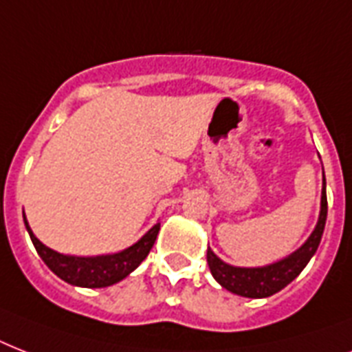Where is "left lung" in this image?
Segmentation results:
<instances>
[{"label": "left lung", "mask_w": 352, "mask_h": 352, "mask_svg": "<svg viewBox=\"0 0 352 352\" xmlns=\"http://www.w3.org/2000/svg\"><path fill=\"white\" fill-rule=\"evenodd\" d=\"M325 221H327V193H325V175H323L322 210H320L318 225L311 237L298 250L292 252L281 261L267 265V267L243 268L232 267L228 263L221 261L208 246L206 261H208L210 272L221 287H225L234 294L243 296V298H268L285 289L292 279L298 278L301 270L307 267V263L311 261V257L316 254L320 241H322Z\"/></svg>", "instance_id": "obj_1"}]
</instances>
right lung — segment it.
Returning <instances> with one entry per match:
<instances>
[{"label": "right lung", "mask_w": 352, "mask_h": 352, "mask_svg": "<svg viewBox=\"0 0 352 352\" xmlns=\"http://www.w3.org/2000/svg\"><path fill=\"white\" fill-rule=\"evenodd\" d=\"M27 232H29L32 245L36 252L40 254L47 267L56 274L58 278L74 285V287H85V289H102L109 287L129 276L140 263L148 257L149 250L153 248V243L157 239V234L160 230V223L151 228L146 235L133 246L118 254H109V256H96V257H76V256H63L60 252H54L52 248L41 243L32 230L29 223L23 217Z\"/></svg>", "instance_id": "add662e5"}]
</instances>
